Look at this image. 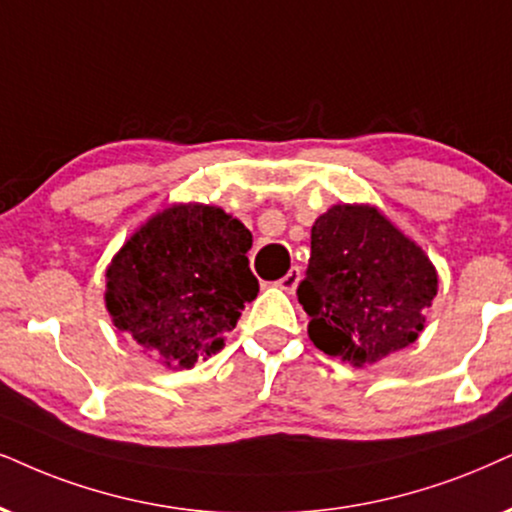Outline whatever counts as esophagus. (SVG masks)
Wrapping results in <instances>:
<instances>
[{
  "label": "esophagus",
  "instance_id": "1",
  "mask_svg": "<svg viewBox=\"0 0 512 512\" xmlns=\"http://www.w3.org/2000/svg\"><path fill=\"white\" fill-rule=\"evenodd\" d=\"M300 278H302V271H300V267H290L286 276L278 278L276 286H278V288H283V290H288V293H293V290L297 288V283H300Z\"/></svg>",
  "mask_w": 512,
  "mask_h": 512
}]
</instances>
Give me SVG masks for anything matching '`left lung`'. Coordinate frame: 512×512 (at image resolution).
Wrapping results in <instances>:
<instances>
[{
  "instance_id": "8db88e82",
  "label": "left lung",
  "mask_w": 512,
  "mask_h": 512,
  "mask_svg": "<svg viewBox=\"0 0 512 512\" xmlns=\"http://www.w3.org/2000/svg\"><path fill=\"white\" fill-rule=\"evenodd\" d=\"M437 295L423 248L378 208L333 205L312 226V257L297 286L309 338L328 357L375 364L416 342Z\"/></svg>"
}]
</instances>
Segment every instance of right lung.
<instances>
[{"label":"right lung","mask_w":512,"mask_h":512,"mask_svg":"<svg viewBox=\"0 0 512 512\" xmlns=\"http://www.w3.org/2000/svg\"><path fill=\"white\" fill-rule=\"evenodd\" d=\"M252 234L215 205H172L141 224L106 269L113 326L167 368H193L224 347L252 276Z\"/></svg>","instance_id":"1"}]
</instances>
